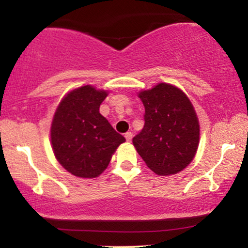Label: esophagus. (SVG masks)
<instances>
[{"mask_svg":"<svg viewBox=\"0 0 248 248\" xmlns=\"http://www.w3.org/2000/svg\"><path fill=\"white\" fill-rule=\"evenodd\" d=\"M132 138H133V133H132V132H126V133H125V139H126L127 141H131Z\"/></svg>","mask_w":248,"mask_h":248,"instance_id":"obj_1","label":"esophagus"}]
</instances>
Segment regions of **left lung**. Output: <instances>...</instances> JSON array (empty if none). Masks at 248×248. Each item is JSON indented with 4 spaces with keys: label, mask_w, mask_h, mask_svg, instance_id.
<instances>
[{
    "label": "left lung",
    "mask_w": 248,
    "mask_h": 248,
    "mask_svg": "<svg viewBox=\"0 0 248 248\" xmlns=\"http://www.w3.org/2000/svg\"><path fill=\"white\" fill-rule=\"evenodd\" d=\"M143 103L144 126L133 138L139 155L160 176L177 174L194 158L200 125L188 97L177 87L159 83L139 93Z\"/></svg>",
    "instance_id": "1"
}]
</instances>
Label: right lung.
I'll return each mask as SVG.
<instances>
[{
    "mask_svg": "<svg viewBox=\"0 0 248 248\" xmlns=\"http://www.w3.org/2000/svg\"><path fill=\"white\" fill-rule=\"evenodd\" d=\"M107 91L90 84L70 91L53 117L50 141L57 161L77 177H98L125 138L99 113Z\"/></svg>",
    "mask_w": 248,
    "mask_h": 248,
    "instance_id": "add662e5",
    "label": "right lung"
}]
</instances>
